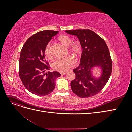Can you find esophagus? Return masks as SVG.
<instances>
[{
    "mask_svg": "<svg viewBox=\"0 0 132 132\" xmlns=\"http://www.w3.org/2000/svg\"><path fill=\"white\" fill-rule=\"evenodd\" d=\"M67 73V71H65V72H62V73H61V74L62 75H64V74H66Z\"/></svg>",
    "mask_w": 132,
    "mask_h": 132,
    "instance_id": "obj_1",
    "label": "esophagus"
}]
</instances>
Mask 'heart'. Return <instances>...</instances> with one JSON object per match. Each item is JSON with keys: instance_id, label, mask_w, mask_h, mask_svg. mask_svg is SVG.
I'll return each mask as SVG.
<instances>
[{"instance_id": "heart-1", "label": "heart", "mask_w": 132, "mask_h": 132, "mask_svg": "<svg viewBox=\"0 0 132 132\" xmlns=\"http://www.w3.org/2000/svg\"><path fill=\"white\" fill-rule=\"evenodd\" d=\"M58 40L64 47H69L70 51L74 54L78 55L81 53V48L80 44L78 42L71 43V39L68 36L65 35L60 36L58 38ZM45 53L47 57H52L50 43L48 44L46 47ZM75 59L72 57L68 56L56 60L53 63V68L54 69L60 71V72H65L67 70H68L71 67H73L75 65Z\"/></svg>"}]
</instances>
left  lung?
Segmentation results:
<instances>
[{
	"label": "left lung",
	"mask_w": 132,
	"mask_h": 132,
	"mask_svg": "<svg viewBox=\"0 0 132 132\" xmlns=\"http://www.w3.org/2000/svg\"><path fill=\"white\" fill-rule=\"evenodd\" d=\"M65 32L77 36L82 52L80 64L73 69L75 78L71 81L73 93L81 98L96 95L104 87L112 71L111 58L105 41L90 30H67ZM97 68L98 76L94 75Z\"/></svg>",
	"instance_id": "obj_1"
}]
</instances>
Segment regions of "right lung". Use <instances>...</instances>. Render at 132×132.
I'll list each match as a JSON object with an SVG mask.
<instances>
[{
  "instance_id": "1",
  "label": "right lung",
  "mask_w": 132,
  "mask_h": 132,
  "mask_svg": "<svg viewBox=\"0 0 132 132\" xmlns=\"http://www.w3.org/2000/svg\"><path fill=\"white\" fill-rule=\"evenodd\" d=\"M58 31L45 30L33 35L25 43L19 59V74L23 85L31 93L45 96L54 89L58 71L45 73L50 67L46 61L45 50Z\"/></svg>"
}]
</instances>
